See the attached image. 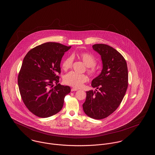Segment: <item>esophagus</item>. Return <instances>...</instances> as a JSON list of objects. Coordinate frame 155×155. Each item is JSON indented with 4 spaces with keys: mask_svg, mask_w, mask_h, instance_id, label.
<instances>
[{
    "mask_svg": "<svg viewBox=\"0 0 155 155\" xmlns=\"http://www.w3.org/2000/svg\"><path fill=\"white\" fill-rule=\"evenodd\" d=\"M78 89L77 88H71V91L72 92H73V91H78Z\"/></svg>",
    "mask_w": 155,
    "mask_h": 155,
    "instance_id": "34e87169",
    "label": "esophagus"
}]
</instances>
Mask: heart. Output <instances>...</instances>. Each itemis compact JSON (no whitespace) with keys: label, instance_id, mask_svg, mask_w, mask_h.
Returning <instances> with one entry per match:
<instances>
[{"label":"heart","instance_id":"1","mask_svg":"<svg viewBox=\"0 0 155 155\" xmlns=\"http://www.w3.org/2000/svg\"><path fill=\"white\" fill-rule=\"evenodd\" d=\"M77 56L81 59L83 63L87 67V71L90 75H95L97 73V68L95 67L96 60L91 53L87 52H80L77 54ZM73 63V57L70 56L65 59L62 64L63 68L67 70L71 68ZM88 80V77L85 74H77L74 71H71L64 77V82L70 86L75 88H80Z\"/></svg>","mask_w":155,"mask_h":155}]
</instances>
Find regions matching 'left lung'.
Here are the masks:
<instances>
[{"mask_svg":"<svg viewBox=\"0 0 155 155\" xmlns=\"http://www.w3.org/2000/svg\"><path fill=\"white\" fill-rule=\"evenodd\" d=\"M93 49L101 56L103 68L92 81V87L98 91H87L82 107L91 118L100 120L116 110L125 95L128 87V73L124 57L107 45L95 44Z\"/></svg>","mask_w":155,"mask_h":155,"instance_id":"obj_1","label":"left lung"}]
</instances>
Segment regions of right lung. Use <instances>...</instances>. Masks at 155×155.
Masks as SVG:
<instances>
[{"mask_svg": "<svg viewBox=\"0 0 155 155\" xmlns=\"http://www.w3.org/2000/svg\"><path fill=\"white\" fill-rule=\"evenodd\" d=\"M70 48L46 42L30 50L24 58L18 76L19 91L25 106L38 117L46 118L58 113L71 91L70 87L58 83L57 75L61 73L62 57Z\"/></svg>", "mask_w": 155, "mask_h": 155, "instance_id": "1", "label": "right lung"}]
</instances>
